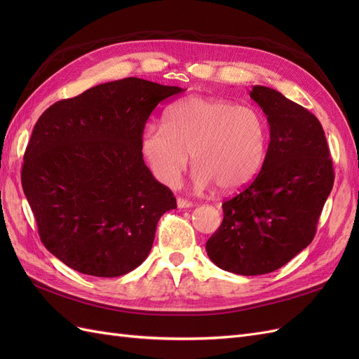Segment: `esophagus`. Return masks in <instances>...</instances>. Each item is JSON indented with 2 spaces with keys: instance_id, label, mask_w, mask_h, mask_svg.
<instances>
[{
  "instance_id": "34e87169",
  "label": "esophagus",
  "mask_w": 359,
  "mask_h": 359,
  "mask_svg": "<svg viewBox=\"0 0 359 359\" xmlns=\"http://www.w3.org/2000/svg\"><path fill=\"white\" fill-rule=\"evenodd\" d=\"M177 205H178V208H191L193 202H190V201H187V199L178 198V199H177Z\"/></svg>"
}]
</instances>
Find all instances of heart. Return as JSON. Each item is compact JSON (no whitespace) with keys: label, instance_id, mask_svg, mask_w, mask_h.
I'll return each mask as SVG.
<instances>
[{"label":"heart","instance_id":"b5f03b06","mask_svg":"<svg viewBox=\"0 0 359 359\" xmlns=\"http://www.w3.org/2000/svg\"><path fill=\"white\" fill-rule=\"evenodd\" d=\"M269 148L266 116L232 100L190 97L169 107L166 124H149L140 151L153 175L177 186L193 156L194 181L220 193L247 187L262 169Z\"/></svg>","mask_w":359,"mask_h":359}]
</instances>
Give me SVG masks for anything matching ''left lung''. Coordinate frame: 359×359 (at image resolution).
<instances>
[{"instance_id": "obj_1", "label": "left lung", "mask_w": 359, "mask_h": 359, "mask_svg": "<svg viewBox=\"0 0 359 359\" xmlns=\"http://www.w3.org/2000/svg\"><path fill=\"white\" fill-rule=\"evenodd\" d=\"M250 97L268 118V154L257 177L223 202V222L205 248L224 271L260 276L313 241L334 168L322 124L310 111L262 85Z\"/></svg>"}]
</instances>
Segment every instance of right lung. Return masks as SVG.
I'll return each instance as SVG.
<instances>
[{
	"label": "right lung",
	"instance_id": "add662e5",
	"mask_svg": "<svg viewBox=\"0 0 359 359\" xmlns=\"http://www.w3.org/2000/svg\"><path fill=\"white\" fill-rule=\"evenodd\" d=\"M181 91L126 78L41 114L20 180L40 240L62 264L119 277L147 259L160 217L177 199L145 165L140 137L156 106Z\"/></svg>",
	"mask_w": 359,
	"mask_h": 359
}]
</instances>
